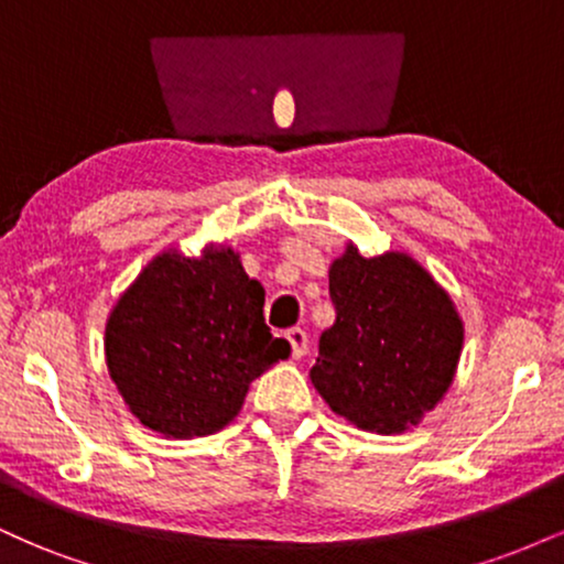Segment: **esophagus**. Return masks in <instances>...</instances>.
<instances>
[{
	"label": "esophagus",
	"mask_w": 564,
	"mask_h": 564,
	"mask_svg": "<svg viewBox=\"0 0 564 564\" xmlns=\"http://www.w3.org/2000/svg\"><path fill=\"white\" fill-rule=\"evenodd\" d=\"M286 339H289L291 355H294V358H302V355H307L310 336H307V332H304V328H289Z\"/></svg>",
	"instance_id": "obj_1"
}]
</instances>
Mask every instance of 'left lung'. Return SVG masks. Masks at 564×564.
Returning <instances> with one entry per match:
<instances>
[{
	"label": "left lung",
	"mask_w": 564,
	"mask_h": 564,
	"mask_svg": "<svg viewBox=\"0 0 564 564\" xmlns=\"http://www.w3.org/2000/svg\"><path fill=\"white\" fill-rule=\"evenodd\" d=\"M336 310L310 368L315 390L347 422L400 435L448 392L464 326L451 296L403 251L364 257L349 243L328 270Z\"/></svg>",
	"instance_id": "left-lung-1"
}]
</instances>
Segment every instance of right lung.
Masks as SVG:
<instances>
[{"instance_id":"right-lung-1","label":"right lung","mask_w":564,"mask_h":564,"mask_svg":"<svg viewBox=\"0 0 564 564\" xmlns=\"http://www.w3.org/2000/svg\"><path fill=\"white\" fill-rule=\"evenodd\" d=\"M262 307V283L230 246L153 257L106 323L108 373L140 424L177 440L230 424L251 381L291 352Z\"/></svg>"}]
</instances>
